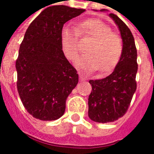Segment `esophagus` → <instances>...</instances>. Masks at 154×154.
<instances>
[{
    "mask_svg": "<svg viewBox=\"0 0 154 154\" xmlns=\"http://www.w3.org/2000/svg\"><path fill=\"white\" fill-rule=\"evenodd\" d=\"M79 80H80V81H83V79H82V77H81L80 73H79Z\"/></svg>",
    "mask_w": 154,
    "mask_h": 154,
    "instance_id": "obj_1",
    "label": "esophagus"
}]
</instances>
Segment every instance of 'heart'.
Listing matches in <instances>:
<instances>
[{
	"instance_id": "obj_1",
	"label": "heart",
	"mask_w": 154,
	"mask_h": 154,
	"mask_svg": "<svg viewBox=\"0 0 154 154\" xmlns=\"http://www.w3.org/2000/svg\"><path fill=\"white\" fill-rule=\"evenodd\" d=\"M78 34L92 39L85 51L87 54L82 56L76 65L85 72L98 69L101 74L110 72L121 57L123 42L121 38L107 23L97 18H90L79 23L75 29L64 26L60 32L61 46L66 57L75 61L79 57Z\"/></svg>"
}]
</instances>
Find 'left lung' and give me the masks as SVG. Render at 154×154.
<instances>
[{"mask_svg":"<svg viewBox=\"0 0 154 154\" xmlns=\"http://www.w3.org/2000/svg\"><path fill=\"white\" fill-rule=\"evenodd\" d=\"M109 17L120 32L123 51L111 75L102 79L89 81L92 89L88 97V116L97 123L113 122L123 117L137 90L138 67L134 37L127 25L117 15L110 13Z\"/></svg>","mask_w":154,"mask_h":154,"instance_id":"1","label":"left lung"}]
</instances>
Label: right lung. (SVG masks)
I'll return each mask as SVG.
<instances>
[{
	"label": "right lung",
	"instance_id": "1",
	"mask_svg": "<svg viewBox=\"0 0 154 154\" xmlns=\"http://www.w3.org/2000/svg\"><path fill=\"white\" fill-rule=\"evenodd\" d=\"M85 9L46 7L27 29L16 61L17 87L24 108L34 118L50 121L63 115L66 99L79 75L61 46L63 24Z\"/></svg>",
	"mask_w": 154,
	"mask_h": 154
}]
</instances>
